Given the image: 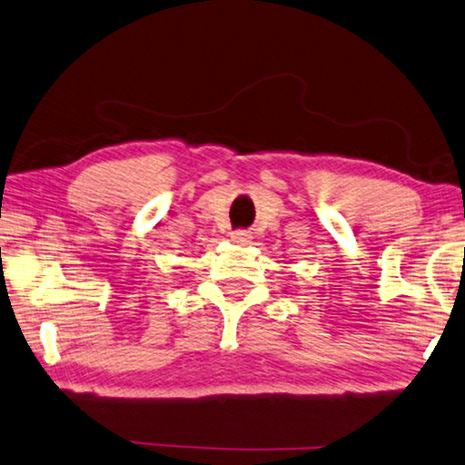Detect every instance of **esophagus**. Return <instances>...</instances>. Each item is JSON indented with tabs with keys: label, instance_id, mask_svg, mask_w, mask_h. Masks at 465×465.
<instances>
[{
	"label": "esophagus",
	"instance_id": "esophagus-1",
	"mask_svg": "<svg viewBox=\"0 0 465 465\" xmlns=\"http://www.w3.org/2000/svg\"><path fill=\"white\" fill-rule=\"evenodd\" d=\"M232 241L236 244H246V242L251 241V234L246 232V231H236V232H232Z\"/></svg>",
	"mask_w": 465,
	"mask_h": 465
}]
</instances>
